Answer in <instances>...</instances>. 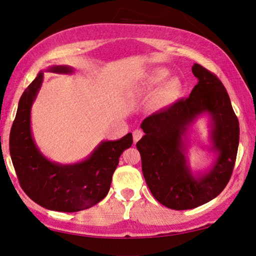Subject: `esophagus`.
I'll return each mask as SVG.
<instances>
[{"label": "esophagus", "mask_w": 256, "mask_h": 256, "mask_svg": "<svg viewBox=\"0 0 256 256\" xmlns=\"http://www.w3.org/2000/svg\"><path fill=\"white\" fill-rule=\"evenodd\" d=\"M143 136V132L140 131V130H135V131L133 132V140L134 143L138 142V140H140V138Z\"/></svg>", "instance_id": "34e87169"}]
</instances>
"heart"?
I'll use <instances>...</instances> for the list:
<instances>
[{"mask_svg": "<svg viewBox=\"0 0 256 256\" xmlns=\"http://www.w3.org/2000/svg\"><path fill=\"white\" fill-rule=\"evenodd\" d=\"M168 76H170V70L168 69L162 67L154 68L153 70H150L148 74L144 76L142 84L138 86V90H156L167 79ZM179 89H180V84H179V81L176 78L170 79L162 86L160 91V99L166 103L172 102L179 94Z\"/></svg>", "mask_w": 256, "mask_h": 256, "instance_id": "obj_1", "label": "heart"}]
</instances>
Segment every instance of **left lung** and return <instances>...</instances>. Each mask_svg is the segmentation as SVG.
I'll use <instances>...</instances> for the list:
<instances>
[{"label":"left lung","mask_w":256,"mask_h":256,"mask_svg":"<svg viewBox=\"0 0 256 256\" xmlns=\"http://www.w3.org/2000/svg\"><path fill=\"white\" fill-rule=\"evenodd\" d=\"M198 79L187 99L146 118L136 143L142 172L152 194L174 210L194 209L214 199L229 182L238 148L240 128L221 81L194 64ZM210 120L209 168L192 171L188 162L190 131L198 118Z\"/></svg>","instance_id":"1"}]
</instances>
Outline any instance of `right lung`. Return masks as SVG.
Instances as JSON below:
<instances>
[{
    "label": "right lung",
    "mask_w": 256,
    "mask_h": 256,
    "mask_svg": "<svg viewBox=\"0 0 256 256\" xmlns=\"http://www.w3.org/2000/svg\"><path fill=\"white\" fill-rule=\"evenodd\" d=\"M46 72L72 74L74 69L58 64ZM40 70L22 94L10 134V154L20 187L28 197L48 210L77 212L96 204L110 190L113 172L124 150L133 144L132 133L116 140H102L84 160L62 164L42 153L32 132V103L42 88Z\"/></svg>",
    "instance_id": "1"
}]
</instances>
